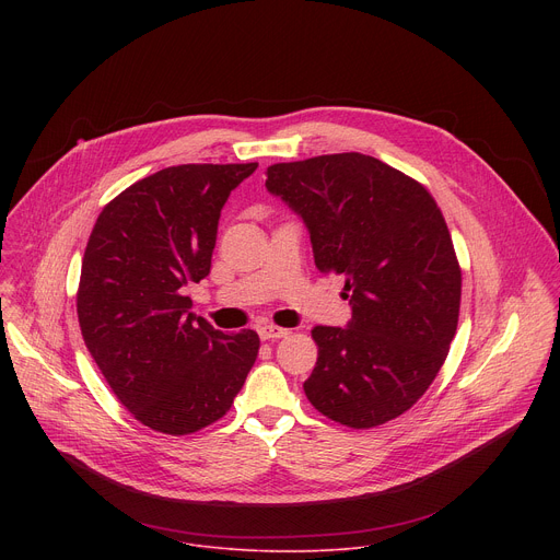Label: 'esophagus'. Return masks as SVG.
<instances>
[{
  "label": "esophagus",
  "instance_id": "obj_1",
  "mask_svg": "<svg viewBox=\"0 0 560 560\" xmlns=\"http://www.w3.org/2000/svg\"><path fill=\"white\" fill-rule=\"evenodd\" d=\"M259 337H261L264 341H275V339L288 337V330H285V328H279V326H261V328H259Z\"/></svg>",
  "mask_w": 560,
  "mask_h": 560
}]
</instances>
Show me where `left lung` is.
<instances>
[{"mask_svg": "<svg viewBox=\"0 0 560 560\" xmlns=\"http://www.w3.org/2000/svg\"><path fill=\"white\" fill-rule=\"evenodd\" d=\"M266 188L305 223L314 264L346 277L352 318L316 326L303 383L324 417L365 430L410 410L456 335L460 268L447 223L412 177L361 152L275 164Z\"/></svg>", "mask_w": 560, "mask_h": 560, "instance_id": "1", "label": "left lung"}]
</instances>
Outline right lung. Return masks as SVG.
<instances>
[{
  "label": "right lung",
  "mask_w": 560,
  "mask_h": 560,
  "mask_svg": "<svg viewBox=\"0 0 560 560\" xmlns=\"http://www.w3.org/2000/svg\"><path fill=\"white\" fill-rule=\"evenodd\" d=\"M257 164H184L117 195L82 261V337L121 406L150 430L190 434L219 421L257 361L259 335H223L190 312L210 275L221 208Z\"/></svg>",
  "instance_id": "1"
}]
</instances>
